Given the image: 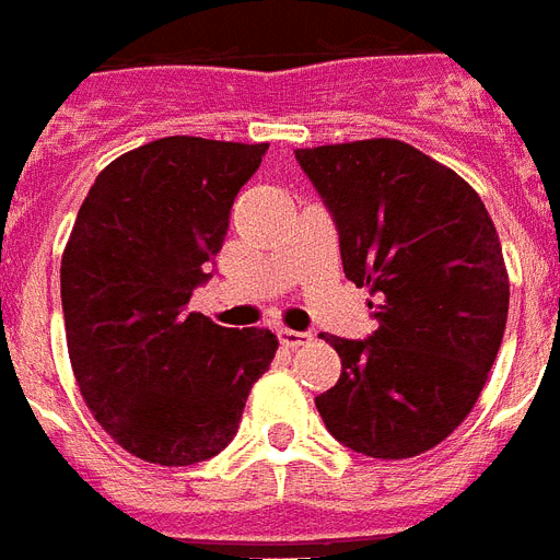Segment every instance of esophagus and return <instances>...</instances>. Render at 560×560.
<instances>
[{"label": "esophagus", "instance_id": "1", "mask_svg": "<svg viewBox=\"0 0 560 560\" xmlns=\"http://www.w3.org/2000/svg\"><path fill=\"white\" fill-rule=\"evenodd\" d=\"M277 338H280L285 350H298V347H306L312 341V335L298 332V329H277Z\"/></svg>", "mask_w": 560, "mask_h": 560}]
</instances>
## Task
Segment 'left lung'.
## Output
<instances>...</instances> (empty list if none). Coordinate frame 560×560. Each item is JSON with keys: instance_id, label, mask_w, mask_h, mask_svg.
I'll list each match as a JSON object with an SVG mask.
<instances>
[{"instance_id": "left-lung-1", "label": "left lung", "mask_w": 560, "mask_h": 560, "mask_svg": "<svg viewBox=\"0 0 560 560\" xmlns=\"http://www.w3.org/2000/svg\"><path fill=\"white\" fill-rule=\"evenodd\" d=\"M294 159L332 213L343 275L378 301L364 341L320 335L341 378L317 413L364 457L424 454L471 413L503 341L509 275L494 222L468 182L396 138Z\"/></svg>"}]
</instances>
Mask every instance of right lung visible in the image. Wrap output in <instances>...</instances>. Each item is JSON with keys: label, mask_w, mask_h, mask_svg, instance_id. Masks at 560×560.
I'll list each match as a JSON object with an SVG mask.
<instances>
[{"label": "right lung", "mask_w": 560, "mask_h": 560, "mask_svg": "<svg viewBox=\"0 0 560 560\" xmlns=\"http://www.w3.org/2000/svg\"><path fill=\"white\" fill-rule=\"evenodd\" d=\"M266 150L159 138L112 161L78 210L60 266L71 370L103 431L147 463L217 457L277 352L268 329L187 312Z\"/></svg>", "instance_id": "obj_1"}]
</instances>
